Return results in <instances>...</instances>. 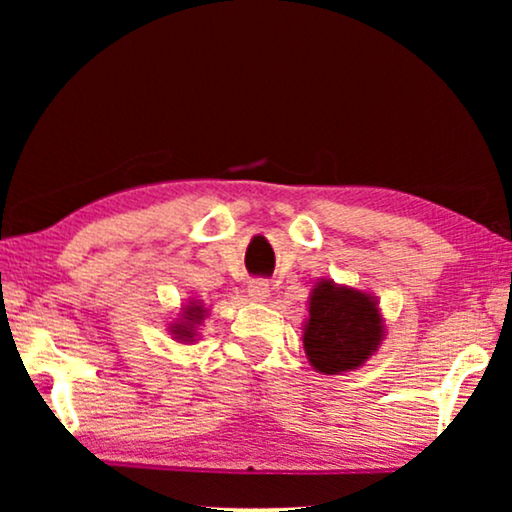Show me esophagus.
<instances>
[{
	"instance_id": "34e87169",
	"label": "esophagus",
	"mask_w": 512,
	"mask_h": 512,
	"mask_svg": "<svg viewBox=\"0 0 512 512\" xmlns=\"http://www.w3.org/2000/svg\"><path fill=\"white\" fill-rule=\"evenodd\" d=\"M249 298L254 300V303H268L270 286L265 282H251L249 284Z\"/></svg>"
}]
</instances>
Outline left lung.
I'll use <instances>...</instances> for the list:
<instances>
[{
  "instance_id": "left-lung-1",
  "label": "left lung",
  "mask_w": 512,
  "mask_h": 512,
  "mask_svg": "<svg viewBox=\"0 0 512 512\" xmlns=\"http://www.w3.org/2000/svg\"><path fill=\"white\" fill-rule=\"evenodd\" d=\"M387 335L380 300L366 289L338 284L331 277L314 282L303 321V349L321 375H345L366 366Z\"/></svg>"
}]
</instances>
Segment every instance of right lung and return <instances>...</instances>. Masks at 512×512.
Returning <instances> with one entry per match:
<instances>
[{
    "mask_svg": "<svg viewBox=\"0 0 512 512\" xmlns=\"http://www.w3.org/2000/svg\"><path fill=\"white\" fill-rule=\"evenodd\" d=\"M207 317L209 307L205 305V300L191 296L179 307V312L174 314L170 324H167V333H170L172 340L179 342V345H195V342L202 338L200 328L205 324Z\"/></svg>",
    "mask_w": 512,
    "mask_h": 512,
    "instance_id": "obj_1",
    "label": "right lung"
}]
</instances>
